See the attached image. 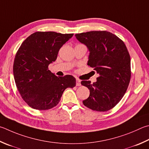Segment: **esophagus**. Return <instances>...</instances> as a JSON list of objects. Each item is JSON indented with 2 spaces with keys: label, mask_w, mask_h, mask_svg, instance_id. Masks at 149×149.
Segmentation results:
<instances>
[{
  "label": "esophagus",
  "mask_w": 149,
  "mask_h": 149,
  "mask_svg": "<svg viewBox=\"0 0 149 149\" xmlns=\"http://www.w3.org/2000/svg\"><path fill=\"white\" fill-rule=\"evenodd\" d=\"M76 86H81V81L76 78Z\"/></svg>",
  "instance_id": "esophagus-1"
}]
</instances>
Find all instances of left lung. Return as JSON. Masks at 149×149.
Wrapping results in <instances>:
<instances>
[{
  "instance_id": "obj_1",
  "label": "left lung",
  "mask_w": 149,
  "mask_h": 149,
  "mask_svg": "<svg viewBox=\"0 0 149 149\" xmlns=\"http://www.w3.org/2000/svg\"><path fill=\"white\" fill-rule=\"evenodd\" d=\"M89 51L87 65L100 75L96 82L82 81L90 90L83 101L85 106L96 111H107L123 98L131 77L130 56L124 43L107 31H90L75 35Z\"/></svg>"
}]
</instances>
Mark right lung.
Here are the masks:
<instances>
[{
	"label": "right lung",
	"instance_id": "1",
	"mask_svg": "<svg viewBox=\"0 0 149 149\" xmlns=\"http://www.w3.org/2000/svg\"><path fill=\"white\" fill-rule=\"evenodd\" d=\"M73 35L36 32L19 48L13 63V76L20 95L33 109L47 110L56 106L64 90L75 86L76 80L72 75L57 77L48 70L57 58L59 49Z\"/></svg>",
	"mask_w": 149,
	"mask_h": 149
}]
</instances>
